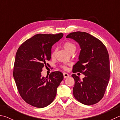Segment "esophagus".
Segmentation results:
<instances>
[{
  "mask_svg": "<svg viewBox=\"0 0 120 120\" xmlns=\"http://www.w3.org/2000/svg\"><path fill=\"white\" fill-rule=\"evenodd\" d=\"M63 75H64V77L65 79H66V78H67V77H68L70 76V75H69L68 74V73H63Z\"/></svg>",
  "mask_w": 120,
  "mask_h": 120,
  "instance_id": "obj_1",
  "label": "esophagus"
}]
</instances>
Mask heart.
Instances as JSON below:
<instances>
[{
    "instance_id": "b5f03b06",
    "label": "heart",
    "mask_w": 120,
    "mask_h": 120,
    "mask_svg": "<svg viewBox=\"0 0 120 120\" xmlns=\"http://www.w3.org/2000/svg\"><path fill=\"white\" fill-rule=\"evenodd\" d=\"M63 46L65 49L67 51L70 52L75 51V49H76V46L75 45V44L74 43H73L72 42L70 41H66L65 42H64L63 44ZM55 53V49H54L52 50V56H54ZM60 67L64 70H67L68 68V67H67V66L65 65H62Z\"/></svg>"
}]
</instances>
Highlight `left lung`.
<instances>
[{"label": "left lung", "instance_id": "obj_1", "mask_svg": "<svg viewBox=\"0 0 120 120\" xmlns=\"http://www.w3.org/2000/svg\"><path fill=\"white\" fill-rule=\"evenodd\" d=\"M66 38H72L80 46L79 60L73 66V73L85 75L83 80L76 74L73 92L74 98L83 104L97 103L104 96L110 76V60L105 46L97 38L81 31L71 33Z\"/></svg>", "mask_w": 120, "mask_h": 120}]
</instances>
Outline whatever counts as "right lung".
I'll return each mask as SVG.
<instances>
[{
  "mask_svg": "<svg viewBox=\"0 0 120 120\" xmlns=\"http://www.w3.org/2000/svg\"><path fill=\"white\" fill-rule=\"evenodd\" d=\"M63 34H38L25 41L16 52L13 76L19 93L27 103L43 108L49 105L56 95L57 88L64 79L59 71L41 77L44 66L51 58V48Z\"/></svg>",
  "mask_w": 120,
  "mask_h": 120,
  "instance_id": "1",
  "label": "right lung"
}]
</instances>
